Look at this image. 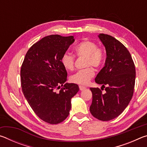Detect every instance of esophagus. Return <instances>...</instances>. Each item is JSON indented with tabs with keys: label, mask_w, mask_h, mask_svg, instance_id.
I'll return each mask as SVG.
<instances>
[{
	"label": "esophagus",
	"mask_w": 147,
	"mask_h": 147,
	"mask_svg": "<svg viewBox=\"0 0 147 147\" xmlns=\"http://www.w3.org/2000/svg\"><path fill=\"white\" fill-rule=\"evenodd\" d=\"M79 88H80V91H83V90H84V89H85L86 88L85 86H79Z\"/></svg>",
	"instance_id": "34e87169"
}]
</instances>
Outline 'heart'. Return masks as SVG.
<instances>
[{
    "label": "heart",
    "instance_id": "heart-1",
    "mask_svg": "<svg viewBox=\"0 0 147 147\" xmlns=\"http://www.w3.org/2000/svg\"><path fill=\"white\" fill-rule=\"evenodd\" d=\"M77 56L86 57L85 67L93 66L98 68L102 64L104 59V53L102 49L98 47L94 42L89 40H84L80 42L74 49ZM74 58L68 53H65L61 58V63L67 71L74 69ZM94 75L93 68L88 67L77 71L71 76L70 80L73 83L87 84Z\"/></svg>",
    "mask_w": 147,
    "mask_h": 147
}]
</instances>
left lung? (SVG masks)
Returning a JSON list of instances; mask_svg holds the SVG:
<instances>
[{
  "label": "left lung",
  "instance_id": "1",
  "mask_svg": "<svg viewBox=\"0 0 147 147\" xmlns=\"http://www.w3.org/2000/svg\"><path fill=\"white\" fill-rule=\"evenodd\" d=\"M98 36L105 47L106 59L95 82L102 85V88L107 87L104 92L98 88H90L93 94L90 112L98 120L108 121L121 115L132 98L136 68L124 45L109 35L100 34Z\"/></svg>",
  "mask_w": 147,
  "mask_h": 147
}]
</instances>
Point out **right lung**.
<instances>
[{
  "label": "right lung",
  "mask_w": 147,
  "mask_h": 147,
  "mask_svg": "<svg viewBox=\"0 0 147 147\" xmlns=\"http://www.w3.org/2000/svg\"><path fill=\"white\" fill-rule=\"evenodd\" d=\"M74 41L73 36L45 37L29 49L22 64L24 96L35 113L49 124L60 123L67 117L71 98L79 91L77 84H65L67 73L61 63L62 56Z\"/></svg>",
  "instance_id": "1"
}]
</instances>
